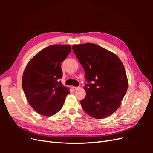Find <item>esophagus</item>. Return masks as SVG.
Returning a JSON list of instances; mask_svg holds the SVG:
<instances>
[{
  "label": "esophagus",
  "instance_id": "esophagus-1",
  "mask_svg": "<svg viewBox=\"0 0 153 153\" xmlns=\"http://www.w3.org/2000/svg\"><path fill=\"white\" fill-rule=\"evenodd\" d=\"M78 87H75V86H73V87H72V89H73V90L74 91H75V90H76V89H78Z\"/></svg>",
  "mask_w": 153,
  "mask_h": 153
}]
</instances>
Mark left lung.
<instances>
[{
    "label": "left lung",
    "instance_id": "1",
    "mask_svg": "<svg viewBox=\"0 0 153 153\" xmlns=\"http://www.w3.org/2000/svg\"><path fill=\"white\" fill-rule=\"evenodd\" d=\"M73 52L84 69L86 96L80 103L90 116L103 119L116 111L128 89L123 62L114 53L94 43L74 45Z\"/></svg>",
    "mask_w": 153,
    "mask_h": 153
}]
</instances>
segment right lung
<instances>
[{"label": "right lung", "instance_id": "right-lung-1", "mask_svg": "<svg viewBox=\"0 0 153 153\" xmlns=\"http://www.w3.org/2000/svg\"><path fill=\"white\" fill-rule=\"evenodd\" d=\"M69 45H53L41 50L27 64L22 87L28 102L38 114L52 116L62 107L69 89L59 79L61 62L71 52Z\"/></svg>", "mask_w": 153, "mask_h": 153}]
</instances>
